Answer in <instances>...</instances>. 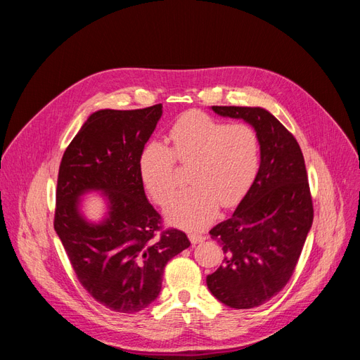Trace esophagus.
I'll return each instance as SVG.
<instances>
[{"label": "esophagus", "instance_id": "obj_1", "mask_svg": "<svg viewBox=\"0 0 360 360\" xmlns=\"http://www.w3.org/2000/svg\"><path fill=\"white\" fill-rule=\"evenodd\" d=\"M189 238H191V242H192L193 245H197V243H202V242L205 240V236L198 234V233H191V234H189Z\"/></svg>", "mask_w": 360, "mask_h": 360}]
</instances>
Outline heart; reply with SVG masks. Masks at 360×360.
Returning <instances> with one entry per match:
<instances>
[{
  "mask_svg": "<svg viewBox=\"0 0 360 360\" xmlns=\"http://www.w3.org/2000/svg\"><path fill=\"white\" fill-rule=\"evenodd\" d=\"M171 148L148 143L139 155L138 168L153 200L165 205L177 192L176 160L191 165V189L180 193L165 210L168 221L198 230L213 219L217 207L240 201L257 177L261 143L246 123L226 124L209 114H183L169 129Z\"/></svg>",
  "mask_w": 360,
  "mask_h": 360,
  "instance_id": "b5f03b06",
  "label": "heart"
}]
</instances>
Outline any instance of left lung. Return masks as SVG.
Here are the masks:
<instances>
[{"instance_id": "8db88e82", "label": "left lung", "mask_w": 360, "mask_h": 360, "mask_svg": "<svg viewBox=\"0 0 360 360\" xmlns=\"http://www.w3.org/2000/svg\"><path fill=\"white\" fill-rule=\"evenodd\" d=\"M221 117L242 118L259 136L257 177L230 219L210 236L224 261L207 276L213 296L234 309L266 303L287 285L311 230L314 210L302 150L264 108L212 106Z\"/></svg>"}]
</instances>
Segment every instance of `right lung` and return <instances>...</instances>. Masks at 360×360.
I'll return each instance as SVG.
<instances>
[{"mask_svg": "<svg viewBox=\"0 0 360 360\" xmlns=\"http://www.w3.org/2000/svg\"><path fill=\"white\" fill-rule=\"evenodd\" d=\"M162 117V103L134 111L93 112L60 163L53 228L78 281L108 309L134 314L155 302L167 263L191 246L179 230L160 231L138 160ZM107 204L99 223L82 212L85 194Z\"/></svg>", "mask_w": 360, "mask_h": 360, "instance_id": "1", "label": "right lung"}]
</instances>
